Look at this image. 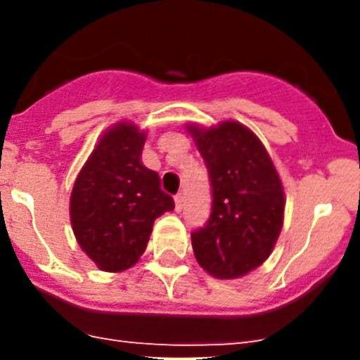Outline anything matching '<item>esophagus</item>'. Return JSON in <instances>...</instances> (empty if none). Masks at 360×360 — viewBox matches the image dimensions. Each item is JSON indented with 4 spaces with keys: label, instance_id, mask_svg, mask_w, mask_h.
Listing matches in <instances>:
<instances>
[{
    "label": "esophagus",
    "instance_id": "1",
    "mask_svg": "<svg viewBox=\"0 0 360 360\" xmlns=\"http://www.w3.org/2000/svg\"><path fill=\"white\" fill-rule=\"evenodd\" d=\"M182 202H184L182 195H180V193H178V195L174 196V211H176V212L182 211Z\"/></svg>",
    "mask_w": 360,
    "mask_h": 360
}]
</instances>
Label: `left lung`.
I'll use <instances>...</instances> for the list:
<instances>
[{
  "instance_id": "left-lung-1",
  "label": "left lung",
  "mask_w": 360,
  "mask_h": 360,
  "mask_svg": "<svg viewBox=\"0 0 360 360\" xmlns=\"http://www.w3.org/2000/svg\"><path fill=\"white\" fill-rule=\"evenodd\" d=\"M212 187L207 224L191 234L196 262L218 279L249 274L270 256L283 227L285 193L262 141L236 120L187 126Z\"/></svg>"
}]
</instances>
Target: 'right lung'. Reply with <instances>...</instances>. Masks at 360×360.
I'll return each mask as SVG.
<instances>
[{
  "mask_svg": "<svg viewBox=\"0 0 360 360\" xmlns=\"http://www.w3.org/2000/svg\"><path fill=\"white\" fill-rule=\"evenodd\" d=\"M146 133L122 120L103 136L81 173L70 198L75 240L104 272L135 265L148 247L153 224L174 202L160 189V178L142 164Z\"/></svg>",
  "mask_w": 360,
  "mask_h": 360,
  "instance_id": "add662e5",
  "label": "right lung"
}]
</instances>
